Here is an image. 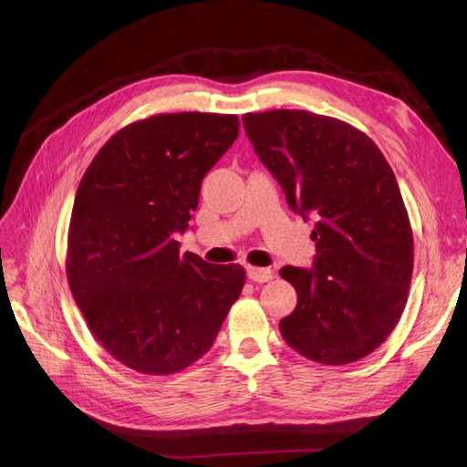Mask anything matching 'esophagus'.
<instances>
[{"instance_id":"esophagus-1","label":"esophagus","mask_w":467,"mask_h":467,"mask_svg":"<svg viewBox=\"0 0 467 467\" xmlns=\"http://www.w3.org/2000/svg\"><path fill=\"white\" fill-rule=\"evenodd\" d=\"M273 271L271 268H259V266H247V276L253 282H268L273 278Z\"/></svg>"}]
</instances>
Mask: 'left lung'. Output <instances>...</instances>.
<instances>
[{
	"instance_id": "obj_1",
	"label": "left lung",
	"mask_w": 467,
	"mask_h": 467,
	"mask_svg": "<svg viewBox=\"0 0 467 467\" xmlns=\"http://www.w3.org/2000/svg\"><path fill=\"white\" fill-rule=\"evenodd\" d=\"M242 120L290 210L314 223L312 268H280L298 294L282 337L321 364L364 358L398 325L413 275L411 223L389 163L337 119L268 110Z\"/></svg>"
}]
</instances>
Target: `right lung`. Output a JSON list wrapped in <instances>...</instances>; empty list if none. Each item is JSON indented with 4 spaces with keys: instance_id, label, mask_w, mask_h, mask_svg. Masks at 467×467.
Listing matches in <instances>:
<instances>
[{
    "instance_id": "1",
    "label": "right lung",
    "mask_w": 467,
    "mask_h": 467,
    "mask_svg": "<svg viewBox=\"0 0 467 467\" xmlns=\"http://www.w3.org/2000/svg\"><path fill=\"white\" fill-rule=\"evenodd\" d=\"M237 134L235 115L151 117L112 136L79 182L69 288L97 341L136 372L165 376L199 360L242 294L244 266L181 255L175 242Z\"/></svg>"
}]
</instances>
